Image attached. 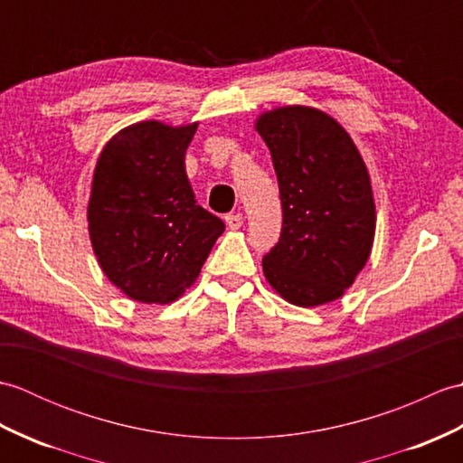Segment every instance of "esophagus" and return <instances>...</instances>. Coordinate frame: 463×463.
<instances>
[{"label": "esophagus", "instance_id": "1", "mask_svg": "<svg viewBox=\"0 0 463 463\" xmlns=\"http://www.w3.org/2000/svg\"><path fill=\"white\" fill-rule=\"evenodd\" d=\"M224 222H226V226H229L231 231H237V229H241V226H242L244 219H242L241 213H231V214L224 216Z\"/></svg>", "mask_w": 463, "mask_h": 463}]
</instances>
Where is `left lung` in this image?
Masks as SVG:
<instances>
[{"instance_id": "left-lung-1", "label": "left lung", "mask_w": 463, "mask_h": 463, "mask_svg": "<svg viewBox=\"0 0 463 463\" xmlns=\"http://www.w3.org/2000/svg\"><path fill=\"white\" fill-rule=\"evenodd\" d=\"M254 127L282 201V232L262 259L264 277L294 307L338 300L366 267L376 232L366 163L346 129L314 107H277Z\"/></svg>"}]
</instances>
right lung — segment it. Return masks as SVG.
<instances>
[{"label": "right lung", "instance_id": "1", "mask_svg": "<svg viewBox=\"0 0 463 463\" xmlns=\"http://www.w3.org/2000/svg\"><path fill=\"white\" fill-rule=\"evenodd\" d=\"M196 127L133 123L97 159L87 204L91 247L105 277L137 302L179 298L224 232L219 216L196 204L184 171Z\"/></svg>", "mask_w": 463, "mask_h": 463}]
</instances>
